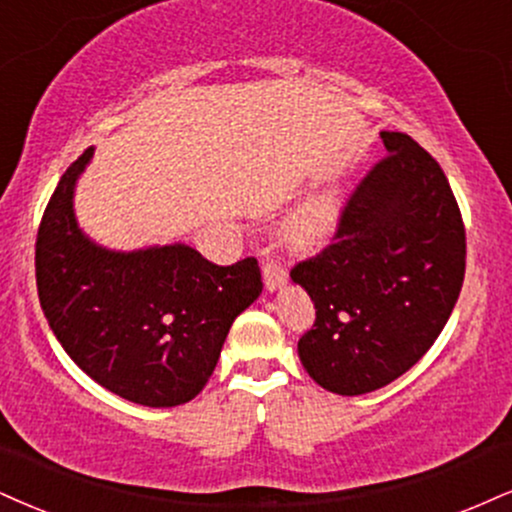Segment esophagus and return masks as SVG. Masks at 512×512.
Instances as JSON below:
<instances>
[{
    "mask_svg": "<svg viewBox=\"0 0 512 512\" xmlns=\"http://www.w3.org/2000/svg\"><path fill=\"white\" fill-rule=\"evenodd\" d=\"M262 276H264V286H267L269 291H276V288H281L283 283H286L288 272L281 267L279 262L264 260L262 262Z\"/></svg>",
    "mask_w": 512,
    "mask_h": 512,
    "instance_id": "1",
    "label": "esophagus"
}]
</instances>
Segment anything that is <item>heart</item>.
Masks as SVG:
<instances>
[{
	"label": "heart",
	"instance_id": "1",
	"mask_svg": "<svg viewBox=\"0 0 512 512\" xmlns=\"http://www.w3.org/2000/svg\"><path fill=\"white\" fill-rule=\"evenodd\" d=\"M338 205L334 193H319L305 202L303 207H298V212L288 219L286 233L293 243L298 245H315L322 243L324 238L331 236V231L338 224Z\"/></svg>",
	"mask_w": 512,
	"mask_h": 512
}]
</instances>
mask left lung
<instances>
[{
  "label": "left lung",
  "mask_w": 512,
  "mask_h": 512,
  "mask_svg": "<svg viewBox=\"0 0 512 512\" xmlns=\"http://www.w3.org/2000/svg\"><path fill=\"white\" fill-rule=\"evenodd\" d=\"M386 155L357 183L326 248L291 269L315 303L303 367L338 396L391 384L434 346L465 279V226L439 162L381 131Z\"/></svg>",
  "instance_id": "1"
}]
</instances>
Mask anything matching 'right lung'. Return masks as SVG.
<instances>
[{
    "label": "right lung",
    "mask_w": 512,
    "mask_h": 512,
    "mask_svg": "<svg viewBox=\"0 0 512 512\" xmlns=\"http://www.w3.org/2000/svg\"><path fill=\"white\" fill-rule=\"evenodd\" d=\"M92 147L61 176L35 243L38 295L61 348L97 384L147 408L205 389L229 329L262 293L255 257L231 267L190 245L116 252L78 229L73 188Z\"/></svg>",
    "instance_id": "add662e5"
}]
</instances>
